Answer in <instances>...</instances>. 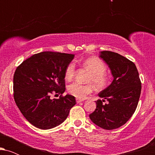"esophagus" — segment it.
<instances>
[{
    "mask_svg": "<svg viewBox=\"0 0 155 155\" xmlns=\"http://www.w3.org/2000/svg\"><path fill=\"white\" fill-rule=\"evenodd\" d=\"M82 100H79V99H76V103H77V104H79V103H81V102H82Z\"/></svg>",
    "mask_w": 155,
    "mask_h": 155,
    "instance_id": "34e87169",
    "label": "esophagus"
}]
</instances>
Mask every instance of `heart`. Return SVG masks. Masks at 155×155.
<instances>
[{
	"instance_id": "heart-1",
	"label": "heart",
	"mask_w": 155,
	"mask_h": 155,
	"mask_svg": "<svg viewBox=\"0 0 155 155\" xmlns=\"http://www.w3.org/2000/svg\"><path fill=\"white\" fill-rule=\"evenodd\" d=\"M84 66L91 72L88 79L89 82L94 84L97 89H104L108 85L109 77L106 74V66L102 60L97 58H90L83 62ZM76 73V64L71 62L67 65L65 71V78L67 80L73 79ZM93 87L92 84H82L79 82H73L68 86V92L78 99H84L92 93Z\"/></svg>"
}]
</instances>
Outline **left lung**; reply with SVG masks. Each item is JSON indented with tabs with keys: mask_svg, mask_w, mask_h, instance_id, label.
I'll return each instance as SVG.
<instances>
[{
	"mask_svg": "<svg viewBox=\"0 0 155 155\" xmlns=\"http://www.w3.org/2000/svg\"><path fill=\"white\" fill-rule=\"evenodd\" d=\"M100 58L111 70L114 79L98 96L95 110L90 114L94 124L105 130L118 128L130 120L136 111L141 83L136 65L127 58L110 51H101ZM106 100L105 104L102 102Z\"/></svg>",
	"mask_w": 155,
	"mask_h": 155,
	"instance_id": "8db88e82",
	"label": "left lung"
}]
</instances>
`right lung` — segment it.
Listing matches in <instances>:
<instances>
[{"instance_id": "add662e5", "label": "right lung", "mask_w": 155, "mask_h": 155, "mask_svg": "<svg viewBox=\"0 0 155 155\" xmlns=\"http://www.w3.org/2000/svg\"><path fill=\"white\" fill-rule=\"evenodd\" d=\"M74 54L42 51L23 61L14 75V98L21 113L38 128L57 127L66 120L76 104L74 96H62L65 90V71ZM52 93L60 98L51 99Z\"/></svg>"}]
</instances>
